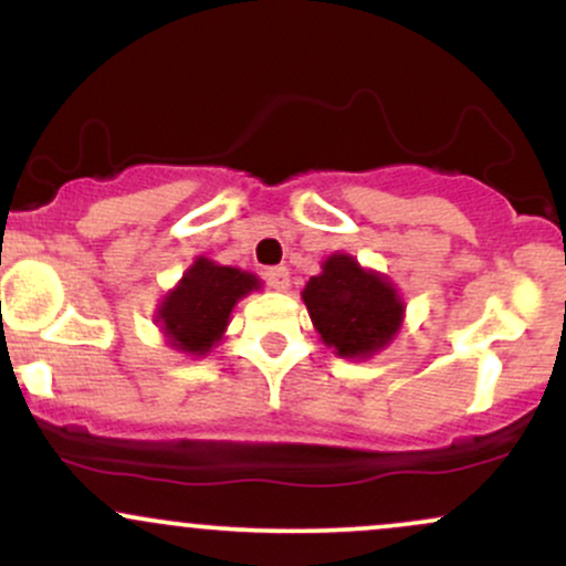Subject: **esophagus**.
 I'll return each mask as SVG.
<instances>
[{
  "label": "esophagus",
  "mask_w": 566,
  "mask_h": 566,
  "mask_svg": "<svg viewBox=\"0 0 566 566\" xmlns=\"http://www.w3.org/2000/svg\"><path fill=\"white\" fill-rule=\"evenodd\" d=\"M265 284H269V287L276 290V292L290 290V269H284V265L269 269V271H265Z\"/></svg>",
  "instance_id": "1"
}]
</instances>
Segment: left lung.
Returning a JSON list of instances; mask_svg holds the SVG:
<instances>
[{
  "instance_id": "left-lung-1",
  "label": "left lung",
  "mask_w": 566,
  "mask_h": 566,
  "mask_svg": "<svg viewBox=\"0 0 566 566\" xmlns=\"http://www.w3.org/2000/svg\"><path fill=\"white\" fill-rule=\"evenodd\" d=\"M301 297L324 346L340 359L380 354L405 324L407 305L396 284L348 252H333L322 274L305 282Z\"/></svg>"
}]
</instances>
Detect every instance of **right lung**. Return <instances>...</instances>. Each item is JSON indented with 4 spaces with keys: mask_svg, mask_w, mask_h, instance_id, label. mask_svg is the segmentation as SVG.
Segmentation results:
<instances>
[{
    "mask_svg": "<svg viewBox=\"0 0 566 566\" xmlns=\"http://www.w3.org/2000/svg\"><path fill=\"white\" fill-rule=\"evenodd\" d=\"M261 287L263 282L250 271L199 255L161 297L154 322L172 350L201 359L223 340L233 305Z\"/></svg>",
    "mask_w": 566,
    "mask_h": 566,
    "instance_id": "1",
    "label": "right lung"
}]
</instances>
